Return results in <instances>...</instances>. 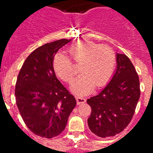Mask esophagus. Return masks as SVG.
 <instances>
[{"mask_svg":"<svg viewBox=\"0 0 153 153\" xmlns=\"http://www.w3.org/2000/svg\"><path fill=\"white\" fill-rule=\"evenodd\" d=\"M76 102H77L78 105H79V104H82V103H84L85 102H86V99L84 98V97H83L82 96H76Z\"/></svg>","mask_w":153,"mask_h":153,"instance_id":"34e87169","label":"esophagus"}]
</instances>
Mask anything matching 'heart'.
<instances>
[{
	"label": "heart",
	"mask_w": 153,
	"mask_h": 153,
	"mask_svg": "<svg viewBox=\"0 0 153 153\" xmlns=\"http://www.w3.org/2000/svg\"><path fill=\"white\" fill-rule=\"evenodd\" d=\"M70 57L76 64H81L82 73L72 82L71 90L76 93L87 94L97 87L106 85L111 78L116 65V54L112 47L100 45L89 40H82L70 46ZM69 56L58 53L53 66L55 72L63 81L70 83L76 69Z\"/></svg>",
	"instance_id": "heart-1"
}]
</instances>
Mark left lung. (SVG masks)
Returning a JSON list of instances; mask_svg holds the SVG:
<instances>
[{
	"mask_svg": "<svg viewBox=\"0 0 153 153\" xmlns=\"http://www.w3.org/2000/svg\"><path fill=\"white\" fill-rule=\"evenodd\" d=\"M117 68L107 86L86 102L91 107L87 123L99 137L113 136L129 125L140 97V79L125 54H117Z\"/></svg>",
	"mask_w": 153,
	"mask_h": 153,
	"instance_id": "obj_1",
	"label": "left lung"
}]
</instances>
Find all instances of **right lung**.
I'll return each instance as SVG.
<instances>
[{"label":"right lung","mask_w":153,"mask_h":153,"mask_svg":"<svg viewBox=\"0 0 153 153\" xmlns=\"http://www.w3.org/2000/svg\"><path fill=\"white\" fill-rule=\"evenodd\" d=\"M70 40L61 39L33 51L21 67L15 86L17 106L28 129L36 136L51 139L67 126L76 101L56 78L55 54Z\"/></svg>","instance_id":"right-lung-1"}]
</instances>
